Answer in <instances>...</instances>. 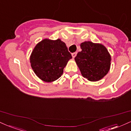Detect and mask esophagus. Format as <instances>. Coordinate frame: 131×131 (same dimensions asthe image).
<instances>
[{"label":"esophagus","mask_w":131,"mask_h":131,"mask_svg":"<svg viewBox=\"0 0 131 131\" xmlns=\"http://www.w3.org/2000/svg\"><path fill=\"white\" fill-rule=\"evenodd\" d=\"M77 52H73V53L72 54V58H74L76 56V55H77Z\"/></svg>","instance_id":"obj_1"}]
</instances>
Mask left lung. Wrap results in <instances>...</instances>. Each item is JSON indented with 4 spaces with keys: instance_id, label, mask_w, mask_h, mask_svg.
Masks as SVG:
<instances>
[{
    "instance_id": "1",
    "label": "left lung",
    "mask_w": 131,
    "mask_h": 131,
    "mask_svg": "<svg viewBox=\"0 0 131 131\" xmlns=\"http://www.w3.org/2000/svg\"><path fill=\"white\" fill-rule=\"evenodd\" d=\"M80 48L82 51L78 52L75 61L83 77L93 82L105 77L111 65V56L106 48L90 41L82 42Z\"/></svg>"
}]
</instances>
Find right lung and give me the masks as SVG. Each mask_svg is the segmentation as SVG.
I'll return each instance as SVG.
<instances>
[{
	"mask_svg": "<svg viewBox=\"0 0 131 131\" xmlns=\"http://www.w3.org/2000/svg\"><path fill=\"white\" fill-rule=\"evenodd\" d=\"M71 58V54L61 39H45L34 48L30 62L33 71L39 79L51 82L61 77L67 62Z\"/></svg>",
	"mask_w": 131,
	"mask_h": 131,
	"instance_id": "1",
	"label": "right lung"
}]
</instances>
